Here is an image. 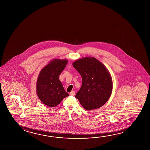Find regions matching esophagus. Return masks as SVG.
Returning <instances> with one entry per match:
<instances>
[{
    "label": "esophagus",
    "instance_id": "34e87169",
    "mask_svg": "<svg viewBox=\"0 0 150 150\" xmlns=\"http://www.w3.org/2000/svg\"><path fill=\"white\" fill-rule=\"evenodd\" d=\"M69 95H71V96H74V95H75V92L73 91H71V92H70Z\"/></svg>",
    "mask_w": 150,
    "mask_h": 150
}]
</instances>
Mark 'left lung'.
I'll return each mask as SVG.
<instances>
[{
  "instance_id": "left-lung-1",
  "label": "left lung",
  "mask_w": 150,
  "mask_h": 150,
  "mask_svg": "<svg viewBox=\"0 0 150 150\" xmlns=\"http://www.w3.org/2000/svg\"><path fill=\"white\" fill-rule=\"evenodd\" d=\"M73 66L81 75L82 85L75 97L87 110L102 106L110 97L112 81L104 65L94 57L79 59Z\"/></svg>"
}]
</instances>
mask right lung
Listing matches in <instances>:
<instances>
[{
    "mask_svg": "<svg viewBox=\"0 0 150 150\" xmlns=\"http://www.w3.org/2000/svg\"><path fill=\"white\" fill-rule=\"evenodd\" d=\"M67 64L66 59H54L41 70L37 81V94L40 100L48 107L58 105L69 96L58 76Z\"/></svg>",
    "mask_w": 150,
    "mask_h": 150,
    "instance_id": "1",
    "label": "right lung"
}]
</instances>
